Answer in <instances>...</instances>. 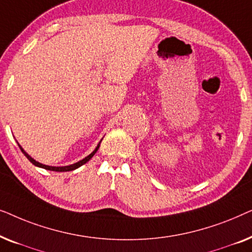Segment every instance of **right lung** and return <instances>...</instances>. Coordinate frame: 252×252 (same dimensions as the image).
I'll return each instance as SVG.
<instances>
[{"label": "right lung", "mask_w": 252, "mask_h": 252, "mask_svg": "<svg viewBox=\"0 0 252 252\" xmlns=\"http://www.w3.org/2000/svg\"><path fill=\"white\" fill-rule=\"evenodd\" d=\"M99 144H101V142H99L98 144H97V147L95 148V150L93 151V153L91 154V155H88L87 157H85L84 159H81V160H79L78 163H74V164H72V165H68V166H48V165H43V164H41V163H39V161H36L35 159H33L32 157L30 156L29 154L26 153L25 150L23 149L22 147L19 146V148H20V150L23 151V154L25 155V156L27 157V159H29L31 163H32L33 165H35V166H37V167H42V168H46V170H49V171H56V172H67V171H73V170H75V168H78V167H80L81 165H84V164H86L87 163V161L91 159V158L94 156V155L96 154V151L98 150V148H99Z\"/></svg>", "instance_id": "right-lung-1"}]
</instances>
